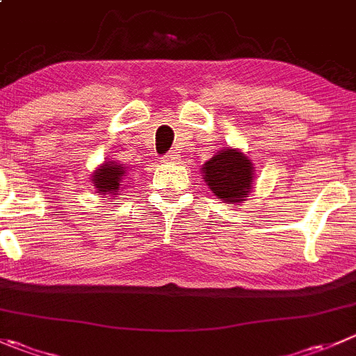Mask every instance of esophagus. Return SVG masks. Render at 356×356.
Listing matches in <instances>:
<instances>
[{"mask_svg":"<svg viewBox=\"0 0 356 356\" xmlns=\"http://www.w3.org/2000/svg\"><path fill=\"white\" fill-rule=\"evenodd\" d=\"M177 160H179V154L174 153V151H172V153H167L163 158H161V161H163V163H174V161H177Z\"/></svg>","mask_w":356,"mask_h":356,"instance_id":"esophagus-1","label":"esophagus"}]
</instances>
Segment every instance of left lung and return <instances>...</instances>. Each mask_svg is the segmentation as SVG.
I'll return each instance as SVG.
<instances>
[{
  "instance_id": "obj_1",
  "label": "left lung",
  "mask_w": 356,
  "mask_h": 356,
  "mask_svg": "<svg viewBox=\"0 0 356 356\" xmlns=\"http://www.w3.org/2000/svg\"><path fill=\"white\" fill-rule=\"evenodd\" d=\"M203 179L210 191L224 203H241L252 191L254 167L238 149H222L202 167Z\"/></svg>"
}]
</instances>
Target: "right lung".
I'll return each instance as SVG.
<instances>
[{"label":"right lung","mask_w":356,"mask_h":356,"mask_svg":"<svg viewBox=\"0 0 356 356\" xmlns=\"http://www.w3.org/2000/svg\"><path fill=\"white\" fill-rule=\"evenodd\" d=\"M123 179H125V168H123L122 163H116V161H106L92 174L94 186L101 195H120Z\"/></svg>","instance_id":"obj_1"}]
</instances>
